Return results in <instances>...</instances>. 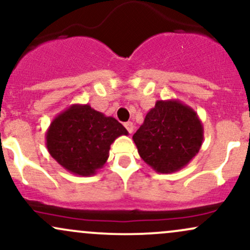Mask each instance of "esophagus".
Wrapping results in <instances>:
<instances>
[{"mask_svg":"<svg viewBox=\"0 0 250 250\" xmlns=\"http://www.w3.org/2000/svg\"><path fill=\"white\" fill-rule=\"evenodd\" d=\"M125 129H127V130H128L129 134L133 133V130H134V125H133V122H125Z\"/></svg>","mask_w":250,"mask_h":250,"instance_id":"obj_1","label":"esophagus"}]
</instances>
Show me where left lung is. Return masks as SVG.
<instances>
[{"label":"left lung","instance_id":"left-lung-1","mask_svg":"<svg viewBox=\"0 0 250 250\" xmlns=\"http://www.w3.org/2000/svg\"><path fill=\"white\" fill-rule=\"evenodd\" d=\"M141 159L156 173L188 165L203 142V125L193 108L179 100H159L133 135Z\"/></svg>","mask_w":250,"mask_h":250}]
</instances>
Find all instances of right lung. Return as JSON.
Here are the masks:
<instances>
[{
	"mask_svg": "<svg viewBox=\"0 0 250 250\" xmlns=\"http://www.w3.org/2000/svg\"><path fill=\"white\" fill-rule=\"evenodd\" d=\"M127 129L89 104H71L45 133V146L55 161L79 176L95 175L109 157L110 145Z\"/></svg>",
	"mask_w": 250,
	"mask_h": 250,
	"instance_id": "obj_1",
	"label": "right lung"
}]
</instances>
